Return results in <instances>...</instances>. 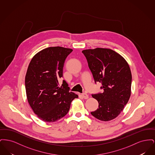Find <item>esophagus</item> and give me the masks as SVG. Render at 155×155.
<instances>
[{"label":"esophagus","mask_w":155,"mask_h":155,"mask_svg":"<svg viewBox=\"0 0 155 155\" xmlns=\"http://www.w3.org/2000/svg\"><path fill=\"white\" fill-rule=\"evenodd\" d=\"M82 97L84 99H87L88 98V95L87 94H85V93H83V94H82Z\"/></svg>","instance_id":"34e87169"}]
</instances>
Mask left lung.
<instances>
[{"label":"left lung","mask_w":155,"mask_h":155,"mask_svg":"<svg viewBox=\"0 0 155 155\" xmlns=\"http://www.w3.org/2000/svg\"><path fill=\"white\" fill-rule=\"evenodd\" d=\"M87 60L95 82L102 84L103 93L92 94L99 103L91 114L107 121L117 117L131 96L132 75L128 64L117 52L105 48L82 51Z\"/></svg>","instance_id":"left-lung-1"}]
</instances>
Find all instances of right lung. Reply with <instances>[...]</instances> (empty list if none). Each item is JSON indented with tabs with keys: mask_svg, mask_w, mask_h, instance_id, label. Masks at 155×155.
Wrapping results in <instances>:
<instances>
[{
	"mask_svg": "<svg viewBox=\"0 0 155 155\" xmlns=\"http://www.w3.org/2000/svg\"><path fill=\"white\" fill-rule=\"evenodd\" d=\"M72 51L60 46L49 47L38 52L30 61L25 78L27 97L34 112L45 122H54L65 116L72 101L78 97L70 92L64 80L63 88L58 87L65 60Z\"/></svg>",
	"mask_w": 155,
	"mask_h": 155,
	"instance_id": "obj_1",
	"label": "right lung"
}]
</instances>
